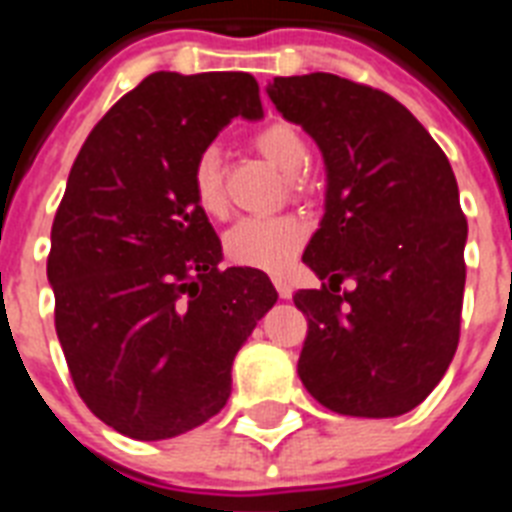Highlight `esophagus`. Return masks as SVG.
<instances>
[{"instance_id":"obj_1","label":"esophagus","mask_w":512,"mask_h":512,"mask_svg":"<svg viewBox=\"0 0 512 512\" xmlns=\"http://www.w3.org/2000/svg\"><path fill=\"white\" fill-rule=\"evenodd\" d=\"M273 284H276V292H279L281 300H289L292 297V287H289V281L287 279H273Z\"/></svg>"}]
</instances>
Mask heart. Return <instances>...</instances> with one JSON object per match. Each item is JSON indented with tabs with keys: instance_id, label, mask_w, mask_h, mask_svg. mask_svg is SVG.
<instances>
[{
	"instance_id": "obj_1",
	"label": "heart",
	"mask_w": 512,
	"mask_h": 512,
	"mask_svg": "<svg viewBox=\"0 0 512 512\" xmlns=\"http://www.w3.org/2000/svg\"><path fill=\"white\" fill-rule=\"evenodd\" d=\"M255 148L268 162H273L289 175L303 172L305 162H308V148H305L303 135L287 122H271L265 124L263 130H257ZM191 188L193 199L207 215L223 217L228 212L220 154L215 148H204L196 156L191 170ZM305 236H308V228L295 215L241 217L239 223L225 233L223 247L228 260H233V263L279 273L303 249Z\"/></svg>"
}]
</instances>
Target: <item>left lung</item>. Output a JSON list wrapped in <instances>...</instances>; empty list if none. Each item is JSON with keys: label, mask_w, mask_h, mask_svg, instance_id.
I'll return each mask as SVG.
<instances>
[{"label": "left lung", "mask_w": 512, "mask_h": 512, "mask_svg": "<svg viewBox=\"0 0 512 512\" xmlns=\"http://www.w3.org/2000/svg\"><path fill=\"white\" fill-rule=\"evenodd\" d=\"M268 98L327 164V204L303 263L297 374L321 406L398 417L436 388L460 342L468 220L452 164L388 92L335 74L276 76ZM345 278L354 289L339 292Z\"/></svg>", "instance_id": "8db88e82"}]
</instances>
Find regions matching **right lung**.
I'll return each instance as SVG.
<instances>
[{"label":"right lung","mask_w":512,"mask_h":512,"mask_svg":"<svg viewBox=\"0 0 512 512\" xmlns=\"http://www.w3.org/2000/svg\"><path fill=\"white\" fill-rule=\"evenodd\" d=\"M233 116H263L255 76H146L84 140L52 220L60 348L87 409L122 436L162 441L215 417L279 297L263 271L220 268L193 199V162Z\"/></svg>","instance_id":"add662e5"}]
</instances>
